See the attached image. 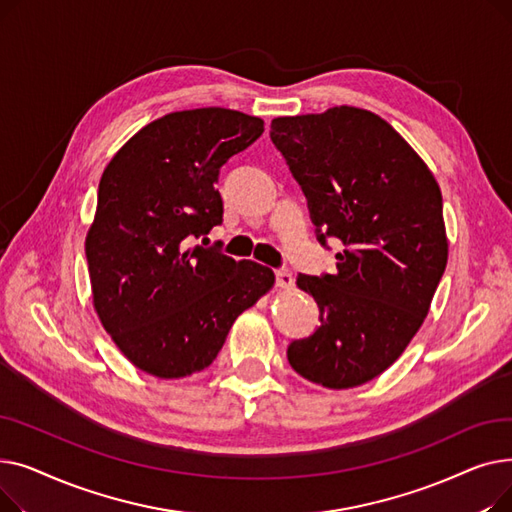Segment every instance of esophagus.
Segmentation results:
<instances>
[{"instance_id": "esophagus-1", "label": "esophagus", "mask_w": 512, "mask_h": 512, "mask_svg": "<svg viewBox=\"0 0 512 512\" xmlns=\"http://www.w3.org/2000/svg\"><path fill=\"white\" fill-rule=\"evenodd\" d=\"M276 286L278 288H292L294 286V278H292V274L288 272V270H278L276 272Z\"/></svg>"}]
</instances>
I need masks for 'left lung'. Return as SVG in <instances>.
I'll list each match as a JSON object with an SVG mask.
<instances>
[{"label": "left lung", "mask_w": 512, "mask_h": 512, "mask_svg": "<svg viewBox=\"0 0 512 512\" xmlns=\"http://www.w3.org/2000/svg\"><path fill=\"white\" fill-rule=\"evenodd\" d=\"M270 137L309 199L319 240L338 238L336 274H299L321 326L288 346L292 369L332 390L384 373L409 346L446 270L442 191L378 114L336 105L272 120Z\"/></svg>", "instance_id": "8db88e82"}]
</instances>
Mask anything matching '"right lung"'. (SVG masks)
Returning a JSON list of instances; mask_svg holds the SVG:
<instances>
[{
    "label": "right lung",
    "mask_w": 512,
    "mask_h": 512,
    "mask_svg": "<svg viewBox=\"0 0 512 512\" xmlns=\"http://www.w3.org/2000/svg\"><path fill=\"white\" fill-rule=\"evenodd\" d=\"M261 132V118L226 107L172 112L130 137L101 174L85 240L93 307L120 353L155 378L209 367L236 317L276 282L251 259L186 247L222 222L220 168Z\"/></svg>",
    "instance_id": "right-lung-1"
}]
</instances>
